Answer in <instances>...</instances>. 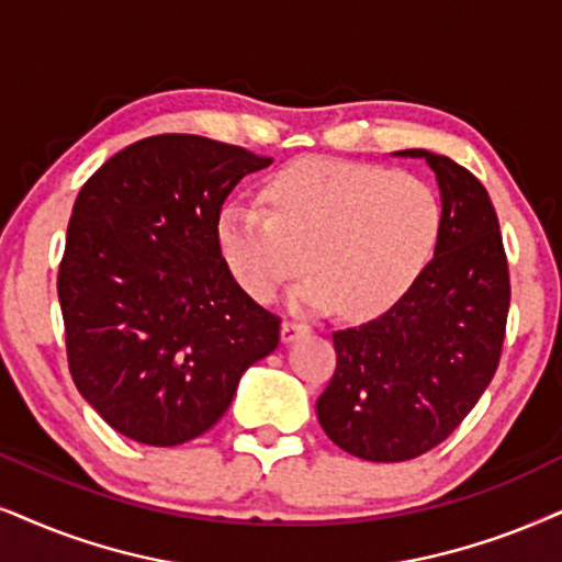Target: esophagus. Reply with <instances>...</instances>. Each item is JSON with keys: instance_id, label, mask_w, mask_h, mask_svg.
Masks as SVG:
<instances>
[{"instance_id": "34e87169", "label": "esophagus", "mask_w": 562, "mask_h": 562, "mask_svg": "<svg viewBox=\"0 0 562 562\" xmlns=\"http://www.w3.org/2000/svg\"><path fill=\"white\" fill-rule=\"evenodd\" d=\"M303 331H308V326L303 322H293V318H288V322L282 324V342H293V339L301 337Z\"/></svg>"}]
</instances>
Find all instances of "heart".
<instances>
[{"label": "heart", "mask_w": 562, "mask_h": 562, "mask_svg": "<svg viewBox=\"0 0 562 562\" xmlns=\"http://www.w3.org/2000/svg\"><path fill=\"white\" fill-rule=\"evenodd\" d=\"M261 196L269 212L228 204L217 236L236 280L265 303L311 267L297 308L381 316L425 272L443 231L436 189L375 162L295 160L269 176Z\"/></svg>", "instance_id": "1"}]
</instances>
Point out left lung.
<instances>
[{
  "label": "left lung",
  "instance_id": "left-lung-1",
  "mask_svg": "<svg viewBox=\"0 0 562 562\" xmlns=\"http://www.w3.org/2000/svg\"><path fill=\"white\" fill-rule=\"evenodd\" d=\"M400 155L436 170V257L386 314L331 334L337 368L316 400L339 449L386 464L436 449L470 415L498 371L510 305L498 215L477 176L446 155Z\"/></svg>",
  "mask_w": 562,
  "mask_h": 562
}]
</instances>
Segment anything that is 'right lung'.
<instances>
[{"instance_id":"right-lung-1","label":"right lung","mask_w":562,"mask_h":562,"mask_svg":"<svg viewBox=\"0 0 562 562\" xmlns=\"http://www.w3.org/2000/svg\"><path fill=\"white\" fill-rule=\"evenodd\" d=\"M272 162L196 134L124 147L77 194L56 277L72 381L122 436L179 446L231 407L280 322L233 280L220 212Z\"/></svg>"}]
</instances>
